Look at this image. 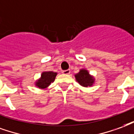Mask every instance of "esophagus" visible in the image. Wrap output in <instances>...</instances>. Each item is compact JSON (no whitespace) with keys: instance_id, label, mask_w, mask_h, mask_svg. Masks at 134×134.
Listing matches in <instances>:
<instances>
[{"instance_id":"obj_1","label":"esophagus","mask_w":134,"mask_h":134,"mask_svg":"<svg viewBox=\"0 0 134 134\" xmlns=\"http://www.w3.org/2000/svg\"><path fill=\"white\" fill-rule=\"evenodd\" d=\"M62 73H63V74H69L70 73H71V71L70 70H66V71H62Z\"/></svg>"}]
</instances>
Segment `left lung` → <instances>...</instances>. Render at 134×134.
Returning a JSON list of instances; mask_svg holds the SVG:
<instances>
[{
  "mask_svg": "<svg viewBox=\"0 0 134 134\" xmlns=\"http://www.w3.org/2000/svg\"><path fill=\"white\" fill-rule=\"evenodd\" d=\"M76 81L81 86L85 88L91 87L95 83L96 79L93 76L91 75L89 72L86 69L82 68L80 69V71L78 74L74 75Z\"/></svg>",
  "mask_w": 134,
  "mask_h": 134,
  "instance_id": "8db88e82",
  "label": "left lung"
}]
</instances>
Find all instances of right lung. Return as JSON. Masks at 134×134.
Here are the masks:
<instances>
[{
	"mask_svg": "<svg viewBox=\"0 0 134 134\" xmlns=\"http://www.w3.org/2000/svg\"><path fill=\"white\" fill-rule=\"evenodd\" d=\"M58 73L53 71H43L41 77L35 82V86L40 89H46L55 81Z\"/></svg>",
	"mask_w": 134,
	"mask_h": 134,
	"instance_id": "1",
	"label": "right lung"
}]
</instances>
